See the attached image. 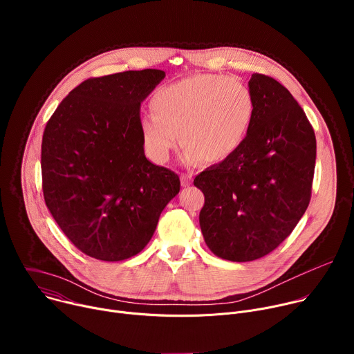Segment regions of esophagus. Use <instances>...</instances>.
I'll return each instance as SVG.
<instances>
[{
  "label": "esophagus",
  "mask_w": 354,
  "mask_h": 354,
  "mask_svg": "<svg viewBox=\"0 0 354 354\" xmlns=\"http://www.w3.org/2000/svg\"><path fill=\"white\" fill-rule=\"evenodd\" d=\"M180 182L183 186H189L192 183V174H180Z\"/></svg>",
  "instance_id": "34e87169"
}]
</instances>
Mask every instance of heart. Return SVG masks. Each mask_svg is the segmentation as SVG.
Instances as JSON below:
<instances>
[{
    "label": "heart",
    "mask_w": 354,
    "mask_h": 354,
    "mask_svg": "<svg viewBox=\"0 0 354 354\" xmlns=\"http://www.w3.org/2000/svg\"><path fill=\"white\" fill-rule=\"evenodd\" d=\"M151 109L140 122L151 160L165 164L182 138L183 162L198 164L218 162L235 153L254 122L257 104L245 82L197 74L157 91Z\"/></svg>",
    "instance_id": "1"
}]
</instances>
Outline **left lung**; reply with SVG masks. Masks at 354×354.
Segmentation results:
<instances>
[{"mask_svg": "<svg viewBox=\"0 0 354 354\" xmlns=\"http://www.w3.org/2000/svg\"><path fill=\"white\" fill-rule=\"evenodd\" d=\"M254 122L242 145L193 183L205 194L198 221L221 259L250 262L274 250L306 213L315 171L314 129L279 81L254 74Z\"/></svg>", "mask_w": 354, "mask_h": 354, "instance_id": "8db88e82", "label": "left lung"}]
</instances>
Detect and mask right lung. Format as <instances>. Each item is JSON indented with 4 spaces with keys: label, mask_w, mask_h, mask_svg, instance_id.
<instances>
[{
    "label": "right lung",
    "mask_w": 354,
    "mask_h": 354,
    "mask_svg": "<svg viewBox=\"0 0 354 354\" xmlns=\"http://www.w3.org/2000/svg\"><path fill=\"white\" fill-rule=\"evenodd\" d=\"M161 70L88 78L48 119L41 140V189L48 212L82 254L106 262L144 249L179 176L144 156L140 105Z\"/></svg>",
    "instance_id": "right-lung-1"
}]
</instances>
